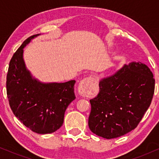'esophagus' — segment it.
<instances>
[{"instance_id": "1", "label": "esophagus", "mask_w": 159, "mask_h": 159, "mask_svg": "<svg viewBox=\"0 0 159 159\" xmlns=\"http://www.w3.org/2000/svg\"><path fill=\"white\" fill-rule=\"evenodd\" d=\"M95 83V78L89 77L84 78L80 82L78 91L83 96H88L92 93L93 88Z\"/></svg>"}]
</instances>
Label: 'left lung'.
<instances>
[{
    "instance_id": "8db88e82",
    "label": "left lung",
    "mask_w": 159,
    "mask_h": 159,
    "mask_svg": "<svg viewBox=\"0 0 159 159\" xmlns=\"http://www.w3.org/2000/svg\"><path fill=\"white\" fill-rule=\"evenodd\" d=\"M99 93L90 100L88 125L98 136L116 138L138 127L151 105L155 90L153 73L141 62H132L102 80Z\"/></svg>"
}]
</instances>
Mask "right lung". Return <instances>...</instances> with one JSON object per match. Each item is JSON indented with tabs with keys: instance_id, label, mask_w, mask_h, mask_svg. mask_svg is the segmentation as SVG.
I'll return each mask as SVG.
<instances>
[{
	"instance_id": "add662e5",
	"label": "right lung",
	"mask_w": 159,
	"mask_h": 159,
	"mask_svg": "<svg viewBox=\"0 0 159 159\" xmlns=\"http://www.w3.org/2000/svg\"><path fill=\"white\" fill-rule=\"evenodd\" d=\"M37 35L26 39L13 55L6 77V93L15 116L32 132L48 134L63 125L65 111L75 99L76 81L41 84L32 79L26 69L23 48Z\"/></svg>"
}]
</instances>
